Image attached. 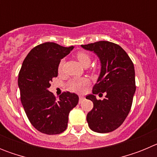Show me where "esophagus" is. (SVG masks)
Wrapping results in <instances>:
<instances>
[{"instance_id": "34e87169", "label": "esophagus", "mask_w": 157, "mask_h": 157, "mask_svg": "<svg viewBox=\"0 0 157 157\" xmlns=\"http://www.w3.org/2000/svg\"><path fill=\"white\" fill-rule=\"evenodd\" d=\"M83 99H84V97H83V96L80 95V96H79V103H80V102H81L82 101Z\"/></svg>"}]
</instances>
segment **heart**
I'll list each match as a JSON object with an SVG mask.
<instances>
[{
  "label": "heart",
  "instance_id": "1",
  "mask_svg": "<svg viewBox=\"0 0 157 157\" xmlns=\"http://www.w3.org/2000/svg\"><path fill=\"white\" fill-rule=\"evenodd\" d=\"M76 58L79 61V63L84 67L86 66V65L89 66L91 62L90 55L87 52H83V51L77 52V54H76ZM63 63H64V60L62 59L61 61L59 62V66H58V70H59V71H61L63 70ZM89 83H90V80L87 78H73V79H71L69 82L68 88L70 90L73 91V92L82 93L84 91L86 87L89 85Z\"/></svg>",
  "mask_w": 157,
  "mask_h": 157
}]
</instances>
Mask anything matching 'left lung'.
<instances>
[{"label":"left lung","instance_id":"1","mask_svg":"<svg viewBox=\"0 0 157 157\" xmlns=\"http://www.w3.org/2000/svg\"><path fill=\"white\" fill-rule=\"evenodd\" d=\"M82 48L98 56L101 72L86 99L94 103L86 120L90 128L98 133L112 132L122 125L130 112L136 90L134 63L123 48L115 43L101 41ZM105 92L104 100H97L95 94Z\"/></svg>","mask_w":157,"mask_h":157}]
</instances>
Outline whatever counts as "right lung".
Returning a JSON list of instances; mask_svg holds the SVG:
<instances>
[{
  "label": "right lung",
  "instance_id": "right-lung-1",
  "mask_svg": "<svg viewBox=\"0 0 157 157\" xmlns=\"http://www.w3.org/2000/svg\"><path fill=\"white\" fill-rule=\"evenodd\" d=\"M74 46L45 42L30 51L19 73L18 86L25 112L33 127L45 134H59L67 127L68 116L78 103V96L64 92L56 100L48 90L58 66Z\"/></svg>",
  "mask_w": 157,
  "mask_h": 157
}]
</instances>
